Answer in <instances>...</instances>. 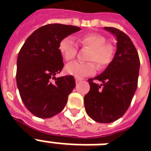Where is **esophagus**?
I'll list each match as a JSON object with an SVG mask.
<instances>
[{
    "label": "esophagus",
    "instance_id": "obj_1",
    "mask_svg": "<svg viewBox=\"0 0 151 151\" xmlns=\"http://www.w3.org/2000/svg\"><path fill=\"white\" fill-rule=\"evenodd\" d=\"M75 81H76V83H78V82H79V81H81V78H75Z\"/></svg>",
    "mask_w": 151,
    "mask_h": 151
}]
</instances>
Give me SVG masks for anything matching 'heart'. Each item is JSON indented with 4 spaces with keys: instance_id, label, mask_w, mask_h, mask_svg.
<instances>
[{
    "instance_id": "heart-1",
    "label": "heart",
    "mask_w": 151,
    "mask_h": 151,
    "mask_svg": "<svg viewBox=\"0 0 151 151\" xmlns=\"http://www.w3.org/2000/svg\"><path fill=\"white\" fill-rule=\"evenodd\" d=\"M78 42L82 47L90 48L88 56V61L95 62L99 68H104L111 63L114 56V48L111 44L106 43V38L97 33H90L80 37ZM60 54L66 62L72 61L78 52V45L72 37L62 39L59 45ZM93 62H74L66 66V72L76 78L91 75L96 71Z\"/></svg>"
}]
</instances>
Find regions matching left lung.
<instances>
[{
    "label": "left lung",
    "mask_w": 151,
    "mask_h": 151,
    "mask_svg": "<svg viewBox=\"0 0 151 151\" xmlns=\"http://www.w3.org/2000/svg\"><path fill=\"white\" fill-rule=\"evenodd\" d=\"M117 37V52L105 70L89 78L90 91L85 96L86 113L99 123L119 119L129 109L138 85L139 57L125 33L114 27H104ZM99 80L101 84L95 81Z\"/></svg>",
    "instance_id": "left-lung-1"
}]
</instances>
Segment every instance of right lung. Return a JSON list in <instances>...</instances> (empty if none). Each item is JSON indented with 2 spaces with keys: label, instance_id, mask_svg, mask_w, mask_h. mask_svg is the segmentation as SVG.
I'll list each match as a JSON object with an SVG mask.
<instances>
[{
  "label": "right lung",
  "instance_id": "add662e5",
  "mask_svg": "<svg viewBox=\"0 0 151 151\" xmlns=\"http://www.w3.org/2000/svg\"><path fill=\"white\" fill-rule=\"evenodd\" d=\"M79 30L75 26L47 24L36 29L19 52L18 88L25 106L36 117L49 118L61 112L75 87L73 76L55 75L63 68L59 42Z\"/></svg>",
  "mask_w": 151,
  "mask_h": 151
}]
</instances>
